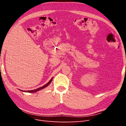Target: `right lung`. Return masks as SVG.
Segmentation results:
<instances>
[{"mask_svg":"<svg viewBox=\"0 0 126 126\" xmlns=\"http://www.w3.org/2000/svg\"><path fill=\"white\" fill-rule=\"evenodd\" d=\"M52 78L50 79V80L47 83H46V85H45L44 86H42L41 87H40V88H37V89H35V90H27V91H25V92H28V93H36V92H37L38 91H39V90H41V89H44V88H46V87H47L49 84H50V83H51V82L52 81ZM21 91H22V90H21Z\"/></svg>","mask_w":126,"mask_h":126,"instance_id":"right-lung-1","label":"right lung"}]
</instances>
